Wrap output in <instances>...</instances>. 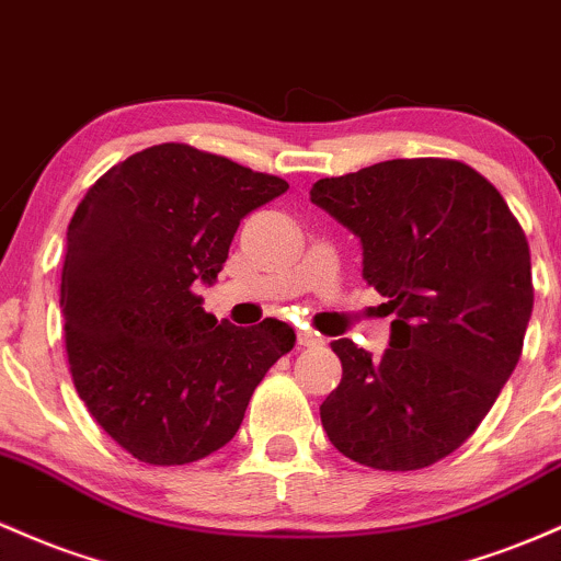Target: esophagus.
I'll return each instance as SVG.
<instances>
[{
	"label": "esophagus",
	"instance_id": "esophagus-1",
	"mask_svg": "<svg viewBox=\"0 0 561 561\" xmlns=\"http://www.w3.org/2000/svg\"><path fill=\"white\" fill-rule=\"evenodd\" d=\"M297 342H299V347H323V339L320 336H314V333H310V331H299L297 333Z\"/></svg>",
	"mask_w": 561,
	"mask_h": 561
}]
</instances>
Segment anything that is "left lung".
I'll return each mask as SVG.
<instances>
[{
    "label": "left lung",
    "instance_id": "1",
    "mask_svg": "<svg viewBox=\"0 0 561 561\" xmlns=\"http://www.w3.org/2000/svg\"><path fill=\"white\" fill-rule=\"evenodd\" d=\"M310 201L360 241L363 280L394 314L381 357L331 342L344 374L323 430L365 467H430L467 443L517 368L533 312L525 232L461 161H381L318 180Z\"/></svg>",
    "mask_w": 561,
    "mask_h": 561
}]
</instances>
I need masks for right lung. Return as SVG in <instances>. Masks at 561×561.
<instances>
[{
  "mask_svg": "<svg viewBox=\"0 0 561 561\" xmlns=\"http://www.w3.org/2000/svg\"><path fill=\"white\" fill-rule=\"evenodd\" d=\"M288 191L191 145L163 142L108 169L66 232L60 310L87 411L145 463L174 467L236 437L270 365L294 350L288 323L238 329L204 312L241 219Z\"/></svg>",
  "mask_w": 561,
  "mask_h": 561,
  "instance_id": "add662e5",
  "label": "right lung"
}]
</instances>
